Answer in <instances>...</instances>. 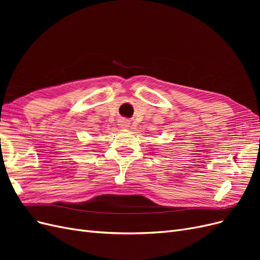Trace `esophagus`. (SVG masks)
Wrapping results in <instances>:
<instances>
[{
	"label": "esophagus",
	"mask_w": 260,
	"mask_h": 260,
	"mask_svg": "<svg viewBox=\"0 0 260 260\" xmlns=\"http://www.w3.org/2000/svg\"><path fill=\"white\" fill-rule=\"evenodd\" d=\"M118 125H119V128L121 129H128V127H130V122L128 119H120L119 122H118Z\"/></svg>",
	"instance_id": "1"
}]
</instances>
